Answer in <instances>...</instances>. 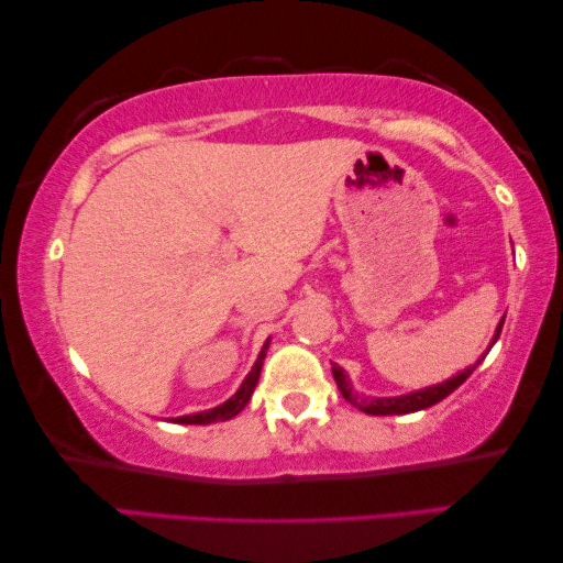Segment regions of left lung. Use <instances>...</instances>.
Returning <instances> with one entry per match:
<instances>
[{"mask_svg":"<svg viewBox=\"0 0 563 563\" xmlns=\"http://www.w3.org/2000/svg\"><path fill=\"white\" fill-rule=\"evenodd\" d=\"M501 327H504V319L499 321V327H496V331H494L489 349L496 344V339H499ZM489 349H486L484 354H489ZM482 362H484V356L478 358L474 366H466L464 372H459L456 376H451V379H446V382L434 384V386H423V389L401 394V396H358L352 389V382L346 379L342 366H336V364L331 366V374H334V382L339 386V391L344 394V399L349 404H354L358 411L372 413V417H394V413H411V411H421V409L434 407V404H439L441 399H446L451 391H456L459 386H462L468 379V376H472L474 368Z\"/></svg>","mask_w":563,"mask_h":563,"instance_id":"1","label":"left lung"}]
</instances>
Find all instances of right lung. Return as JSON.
Returning <instances> with one entry per match:
<instances>
[{
  "instance_id": "right-lung-1",
  "label": "right lung",
  "mask_w": 563,
  "mask_h": 563,
  "mask_svg": "<svg viewBox=\"0 0 563 563\" xmlns=\"http://www.w3.org/2000/svg\"><path fill=\"white\" fill-rule=\"evenodd\" d=\"M269 342H272V339H266L260 356H256V362L252 366V372L246 374V379L242 382V386H239V389L232 396H229L224 404H219V407L207 409V411H197V413H187V417H177V419H174V423H211V421H227V419L236 417V413L246 407L249 399H252L254 386H256V382H260L262 364H264L266 349H269Z\"/></svg>"
}]
</instances>
